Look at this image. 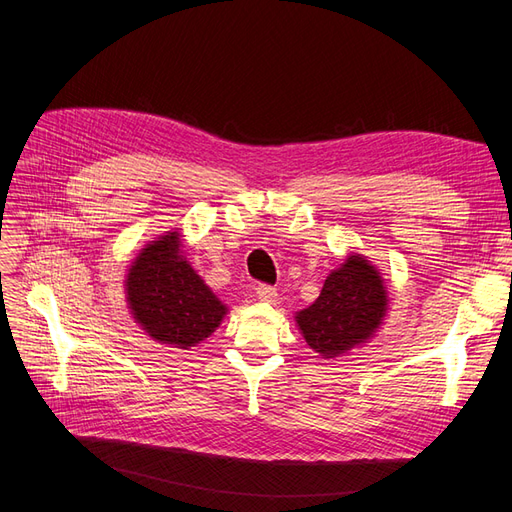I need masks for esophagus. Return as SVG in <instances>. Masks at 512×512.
Here are the masks:
<instances>
[{
    "label": "esophagus",
    "instance_id": "1",
    "mask_svg": "<svg viewBox=\"0 0 512 512\" xmlns=\"http://www.w3.org/2000/svg\"><path fill=\"white\" fill-rule=\"evenodd\" d=\"M257 299L259 301H265V303H274L278 299V290L270 284H259L257 288Z\"/></svg>",
    "mask_w": 512,
    "mask_h": 512
}]
</instances>
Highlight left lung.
<instances>
[{"label":"left lung","instance_id":"1","mask_svg":"<svg viewBox=\"0 0 512 512\" xmlns=\"http://www.w3.org/2000/svg\"><path fill=\"white\" fill-rule=\"evenodd\" d=\"M386 311L388 292L380 272L353 253L326 278L317 301L294 319L313 351L334 359L378 332Z\"/></svg>","mask_w":512,"mask_h":512}]
</instances>
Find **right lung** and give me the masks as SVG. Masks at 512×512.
<instances>
[{
	"instance_id": "add662e5",
	"label": "right lung",
	"mask_w": 512,
	"mask_h": 512,
	"mask_svg": "<svg viewBox=\"0 0 512 512\" xmlns=\"http://www.w3.org/2000/svg\"><path fill=\"white\" fill-rule=\"evenodd\" d=\"M124 286L128 309L145 334L182 351L209 338L228 313L186 261L178 230L149 242L128 267Z\"/></svg>"
}]
</instances>
